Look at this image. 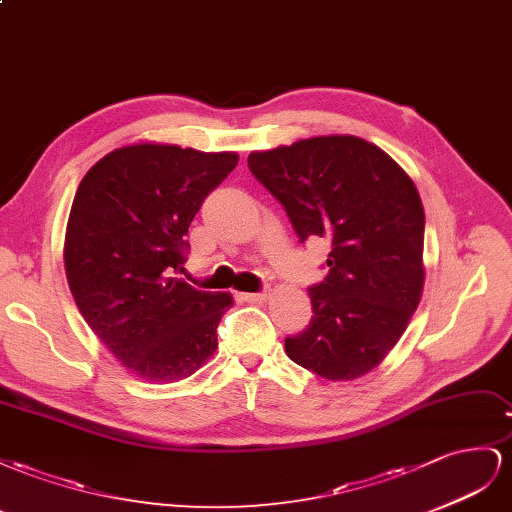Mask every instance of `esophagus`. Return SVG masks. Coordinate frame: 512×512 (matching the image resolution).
Masks as SVG:
<instances>
[{
  "label": "esophagus",
  "instance_id": "34e87169",
  "mask_svg": "<svg viewBox=\"0 0 512 512\" xmlns=\"http://www.w3.org/2000/svg\"><path fill=\"white\" fill-rule=\"evenodd\" d=\"M246 302H264L270 298V289H261V291H255V294H244L242 296Z\"/></svg>",
  "mask_w": 512,
  "mask_h": 512
}]
</instances>
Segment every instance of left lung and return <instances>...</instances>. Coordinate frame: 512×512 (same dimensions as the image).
Segmentation results:
<instances>
[{"label":"left lung","mask_w":512,"mask_h":512,"mask_svg":"<svg viewBox=\"0 0 512 512\" xmlns=\"http://www.w3.org/2000/svg\"><path fill=\"white\" fill-rule=\"evenodd\" d=\"M248 169L300 242H332L326 279L309 287L311 324L285 339L287 356L332 382L367 375L401 339L425 285V210L410 175L352 135L253 152Z\"/></svg>","instance_id":"8db88e82"}]
</instances>
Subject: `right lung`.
I'll return each mask as SVG.
<instances>
[{"mask_svg": "<svg viewBox=\"0 0 512 512\" xmlns=\"http://www.w3.org/2000/svg\"><path fill=\"white\" fill-rule=\"evenodd\" d=\"M236 165V152L137 143L102 156L77 188L64 242L72 298L109 352L148 382H178L216 352L233 300L178 272L191 221Z\"/></svg>", "mask_w": 512, "mask_h": 512, "instance_id": "add662e5", "label": "right lung"}]
</instances>
